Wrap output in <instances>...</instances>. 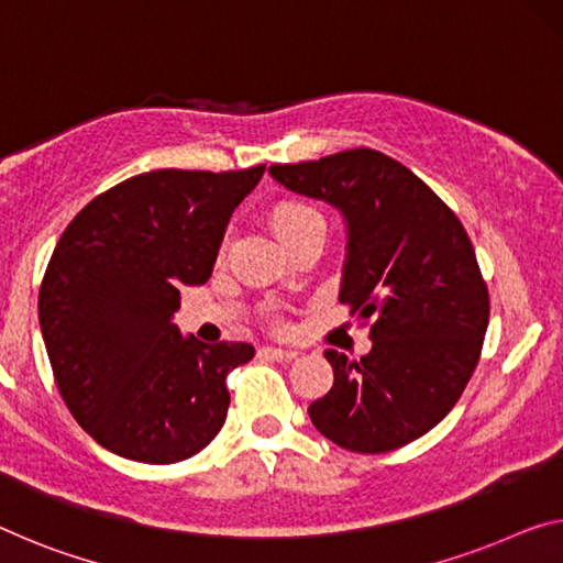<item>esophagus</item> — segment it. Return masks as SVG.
<instances>
[{"mask_svg":"<svg viewBox=\"0 0 563 563\" xmlns=\"http://www.w3.org/2000/svg\"><path fill=\"white\" fill-rule=\"evenodd\" d=\"M262 354L264 357L276 360V362H291L294 357H297V352L294 350H282V347H264Z\"/></svg>","mask_w":563,"mask_h":563,"instance_id":"34e87169","label":"esophagus"}]
</instances>
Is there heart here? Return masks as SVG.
I'll use <instances>...</instances> for the list:
<instances>
[{
  "instance_id": "1",
  "label": "heart",
  "mask_w": 563,
  "mask_h": 563,
  "mask_svg": "<svg viewBox=\"0 0 563 563\" xmlns=\"http://www.w3.org/2000/svg\"><path fill=\"white\" fill-rule=\"evenodd\" d=\"M322 223H324V216L319 213L314 206L297 201V198H284V201H276L269 209V227L287 246H291L299 236H305L309 229L322 227ZM229 249H231V233H227V236L221 239L219 258H227Z\"/></svg>"
}]
</instances>
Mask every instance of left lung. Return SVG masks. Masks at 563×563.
Returning a JSON list of instances; mask_svg holds the SVG:
<instances>
[{
	"label": "left lung",
	"mask_w": 563,
	"mask_h": 563,
	"mask_svg": "<svg viewBox=\"0 0 563 563\" xmlns=\"http://www.w3.org/2000/svg\"><path fill=\"white\" fill-rule=\"evenodd\" d=\"M269 170L289 191L344 213L340 301L372 336L360 360L324 352L334 383L309 405V418L344 451H397L453 410L481 360L490 299L468 233L428 184L379 151Z\"/></svg>",
	"instance_id": "8db88e82"
}]
</instances>
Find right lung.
<instances>
[{
  "mask_svg": "<svg viewBox=\"0 0 563 563\" xmlns=\"http://www.w3.org/2000/svg\"><path fill=\"white\" fill-rule=\"evenodd\" d=\"M266 166L141 173L67 223L40 284V327L57 390L92 440L128 461L201 453L229 410L227 375L246 342L184 340L180 287L211 276L231 211Z\"/></svg>",
  "mask_w": 563,
  "mask_h": 563,
  "instance_id": "obj_1",
  "label": "right lung"
}]
</instances>
